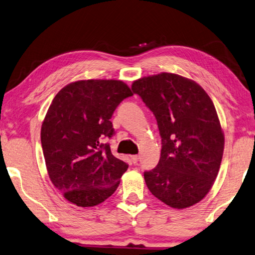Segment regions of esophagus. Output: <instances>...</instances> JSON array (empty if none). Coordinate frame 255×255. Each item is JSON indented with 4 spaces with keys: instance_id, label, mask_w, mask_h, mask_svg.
<instances>
[{
    "instance_id": "1",
    "label": "esophagus",
    "mask_w": 255,
    "mask_h": 255,
    "mask_svg": "<svg viewBox=\"0 0 255 255\" xmlns=\"http://www.w3.org/2000/svg\"><path fill=\"white\" fill-rule=\"evenodd\" d=\"M130 158H131V160H132V163H137L138 161V159H139V155H132V156H130Z\"/></svg>"
}]
</instances>
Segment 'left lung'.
I'll return each instance as SVG.
<instances>
[{
    "mask_svg": "<svg viewBox=\"0 0 255 255\" xmlns=\"http://www.w3.org/2000/svg\"><path fill=\"white\" fill-rule=\"evenodd\" d=\"M155 115L161 137L156 167L143 173L152 195L173 208L196 204L219 174L224 133L214 104L195 81L161 72L132 82Z\"/></svg>",
    "mask_w": 255,
    "mask_h": 255,
    "instance_id": "left-lung-1",
    "label": "left lung"
}]
</instances>
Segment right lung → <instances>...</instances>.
<instances>
[{
    "instance_id": "1",
    "label": "right lung",
    "mask_w": 255,
    "mask_h": 255,
    "mask_svg": "<svg viewBox=\"0 0 255 255\" xmlns=\"http://www.w3.org/2000/svg\"><path fill=\"white\" fill-rule=\"evenodd\" d=\"M132 96L120 80H80L63 87L45 115L41 143L51 182L81 207L112 196L128 165L112 154L104 138L114 135L112 116Z\"/></svg>"
}]
</instances>
